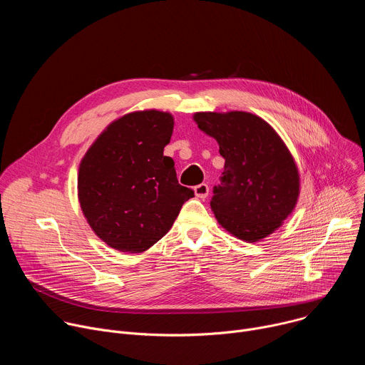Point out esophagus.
Masks as SVG:
<instances>
[{"mask_svg":"<svg viewBox=\"0 0 365 365\" xmlns=\"http://www.w3.org/2000/svg\"><path fill=\"white\" fill-rule=\"evenodd\" d=\"M193 190H195L196 197H199V199H205V197L207 196V193H210V186H207L206 183H200V185L195 186V187H193Z\"/></svg>","mask_w":365,"mask_h":365,"instance_id":"1","label":"esophagus"}]
</instances>
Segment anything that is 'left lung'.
Segmentation results:
<instances>
[{"label": "left lung", "mask_w": 365, "mask_h": 365, "mask_svg": "<svg viewBox=\"0 0 365 365\" xmlns=\"http://www.w3.org/2000/svg\"><path fill=\"white\" fill-rule=\"evenodd\" d=\"M197 128L214 137L225 159L211 210L234 237L255 242L293 212L300 178L293 155L274 128L244 111L196 113Z\"/></svg>", "instance_id": "8db88e82"}]
</instances>
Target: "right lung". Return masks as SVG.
I'll return each instance as SVG.
<instances>
[{"instance_id": "right-lung-1", "label": "right lung", "mask_w": 365, "mask_h": 365, "mask_svg": "<svg viewBox=\"0 0 365 365\" xmlns=\"http://www.w3.org/2000/svg\"><path fill=\"white\" fill-rule=\"evenodd\" d=\"M173 115L135 111L113 121L79 165L78 197L92 231L114 250L143 252L163 238L193 190L163 154Z\"/></svg>"}]
</instances>
